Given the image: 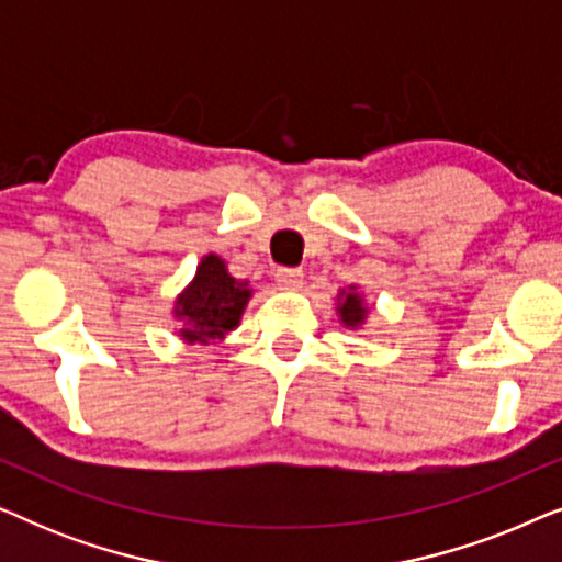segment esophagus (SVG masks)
<instances>
[{"label":"esophagus","mask_w":562,"mask_h":562,"mask_svg":"<svg viewBox=\"0 0 562 562\" xmlns=\"http://www.w3.org/2000/svg\"><path fill=\"white\" fill-rule=\"evenodd\" d=\"M276 281H279L281 289H299L304 281V271L302 268L281 266V268H276Z\"/></svg>","instance_id":"obj_1"}]
</instances>
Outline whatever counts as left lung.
Here are the masks:
<instances>
[{"mask_svg":"<svg viewBox=\"0 0 562 562\" xmlns=\"http://www.w3.org/2000/svg\"><path fill=\"white\" fill-rule=\"evenodd\" d=\"M340 317L348 327H358L360 322L366 319V310H363V304H360L358 294L345 296V302L340 304Z\"/></svg>","mask_w":562,"mask_h":562,"instance_id":"obj_1","label":"left lung"}]
</instances>
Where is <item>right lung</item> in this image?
I'll return each mask as SVG.
<instances>
[{"mask_svg": "<svg viewBox=\"0 0 562 562\" xmlns=\"http://www.w3.org/2000/svg\"><path fill=\"white\" fill-rule=\"evenodd\" d=\"M248 299L250 289L237 283L217 256H206L196 268L194 283L176 302V317L187 322L181 337L189 342L217 340L237 327Z\"/></svg>", "mask_w": 562, "mask_h": 562, "instance_id": "obj_1", "label": "right lung"}]
</instances>
